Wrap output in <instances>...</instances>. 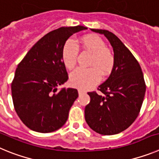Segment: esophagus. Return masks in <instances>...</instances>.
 <instances>
[{"instance_id":"obj_1","label":"esophagus","mask_w":159,"mask_h":159,"mask_svg":"<svg viewBox=\"0 0 159 159\" xmlns=\"http://www.w3.org/2000/svg\"><path fill=\"white\" fill-rule=\"evenodd\" d=\"M78 92H79V94H80V95H81V94L85 93V91H84V90H82V89H79Z\"/></svg>"}]
</instances>
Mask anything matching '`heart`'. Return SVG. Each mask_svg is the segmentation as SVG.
<instances>
[{"mask_svg": "<svg viewBox=\"0 0 159 159\" xmlns=\"http://www.w3.org/2000/svg\"><path fill=\"white\" fill-rule=\"evenodd\" d=\"M84 49L92 54L89 68L78 67L70 75V84L73 87L88 89L96 85L100 81L102 74L108 75L113 70L115 57L105 42L97 36H87L82 39ZM79 54V46L75 40L69 39L62 50V60L64 66L71 69L76 64Z\"/></svg>", "mask_w": 159, "mask_h": 159, "instance_id": "obj_1", "label": "heart"}]
</instances>
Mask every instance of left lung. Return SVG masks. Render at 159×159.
<instances>
[{"mask_svg": "<svg viewBox=\"0 0 159 159\" xmlns=\"http://www.w3.org/2000/svg\"><path fill=\"white\" fill-rule=\"evenodd\" d=\"M103 34L114 50L115 65L110 76L95 92H88L85 120L94 131L103 135L119 134L134 123L140 112L146 92L141 67L123 42L112 32L92 29Z\"/></svg>", "mask_w": 159, "mask_h": 159, "instance_id": "8db88e82", "label": "left lung"}]
</instances>
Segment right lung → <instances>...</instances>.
Listing matches in <instances>:
<instances>
[{"label":"right lung","instance_id":"1","mask_svg":"<svg viewBox=\"0 0 159 159\" xmlns=\"http://www.w3.org/2000/svg\"><path fill=\"white\" fill-rule=\"evenodd\" d=\"M85 29L78 25L48 32L18 64L11 85L12 101L20 120L31 130L53 132L67 120L78 92L74 88L57 90L68 79L62 50L71 35Z\"/></svg>","mask_w":159,"mask_h":159}]
</instances>
